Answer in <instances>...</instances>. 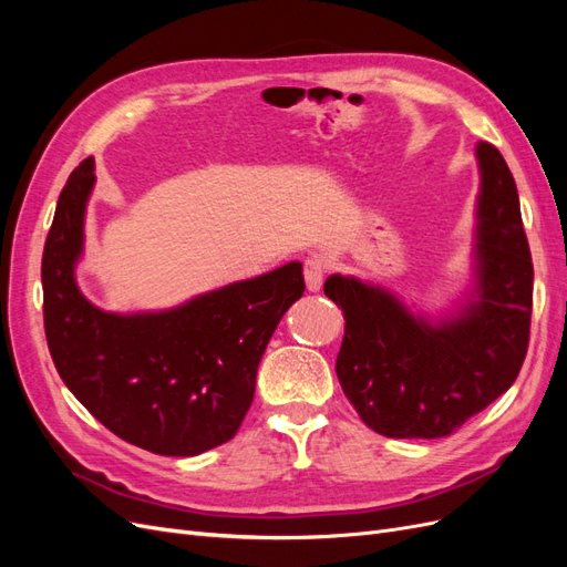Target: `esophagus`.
<instances>
[{
    "label": "esophagus",
    "instance_id": "obj_1",
    "mask_svg": "<svg viewBox=\"0 0 567 567\" xmlns=\"http://www.w3.org/2000/svg\"><path fill=\"white\" fill-rule=\"evenodd\" d=\"M323 277H326L323 260H319V257H310V260H305V284H307V290H312V293H317V290L323 284Z\"/></svg>",
    "mask_w": 567,
    "mask_h": 567
}]
</instances>
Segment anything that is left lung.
Instances as JSON below:
<instances>
[{"mask_svg":"<svg viewBox=\"0 0 567 567\" xmlns=\"http://www.w3.org/2000/svg\"><path fill=\"white\" fill-rule=\"evenodd\" d=\"M475 298L433 323L381 286L326 279L346 317L336 359L342 392L385 437H447L518 379L532 319V255L516 179L499 148L480 142Z\"/></svg>","mask_w":567,"mask_h":567,"instance_id":"1","label":"left lung"}]
</instances>
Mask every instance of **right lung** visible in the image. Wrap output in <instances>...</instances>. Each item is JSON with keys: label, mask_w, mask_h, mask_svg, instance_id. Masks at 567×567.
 <instances>
[{"label": "right lung", "mask_w": 567, "mask_h": 567, "mask_svg": "<svg viewBox=\"0 0 567 567\" xmlns=\"http://www.w3.org/2000/svg\"><path fill=\"white\" fill-rule=\"evenodd\" d=\"M94 161L68 177L42 255L44 333L56 371L111 433L163 456L231 440L250 409L267 342L305 290L302 265L236 281L175 310L111 315L80 293Z\"/></svg>", "instance_id": "right-lung-1"}]
</instances>
